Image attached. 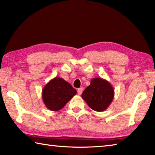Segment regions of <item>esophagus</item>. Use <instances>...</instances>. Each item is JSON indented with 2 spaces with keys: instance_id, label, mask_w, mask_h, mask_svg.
Masks as SVG:
<instances>
[{
  "instance_id": "34e87169",
  "label": "esophagus",
  "mask_w": 155,
  "mask_h": 155,
  "mask_svg": "<svg viewBox=\"0 0 155 155\" xmlns=\"http://www.w3.org/2000/svg\"><path fill=\"white\" fill-rule=\"evenodd\" d=\"M77 92L78 95H81V94L83 92V88L81 87V88H78L77 90Z\"/></svg>"
}]
</instances>
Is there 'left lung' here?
I'll use <instances>...</instances> for the list:
<instances>
[{"instance_id":"1","label":"left lung","mask_w":155,"mask_h":155,"mask_svg":"<svg viewBox=\"0 0 155 155\" xmlns=\"http://www.w3.org/2000/svg\"><path fill=\"white\" fill-rule=\"evenodd\" d=\"M83 99L91 109L101 112L106 110L114 98V90L108 81L93 78L82 94Z\"/></svg>"}]
</instances>
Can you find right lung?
Masks as SVG:
<instances>
[{
    "mask_svg": "<svg viewBox=\"0 0 155 155\" xmlns=\"http://www.w3.org/2000/svg\"><path fill=\"white\" fill-rule=\"evenodd\" d=\"M77 94L69 83L60 77H54L42 89V100L46 108L52 111L61 109Z\"/></svg>",
    "mask_w": 155,
    "mask_h": 155,
    "instance_id": "1",
    "label": "right lung"
}]
</instances>
